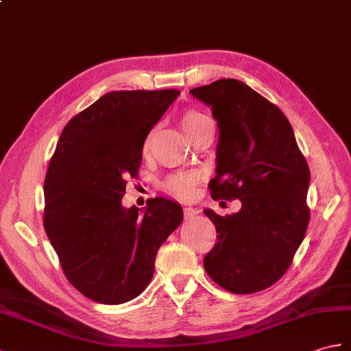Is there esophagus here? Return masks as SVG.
I'll return each instance as SVG.
<instances>
[{
    "instance_id": "1",
    "label": "esophagus",
    "mask_w": 351,
    "mask_h": 351,
    "mask_svg": "<svg viewBox=\"0 0 351 351\" xmlns=\"http://www.w3.org/2000/svg\"><path fill=\"white\" fill-rule=\"evenodd\" d=\"M197 214H199V210L191 208V206L184 209V218H185V219H191V218H194Z\"/></svg>"
}]
</instances>
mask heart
I'll list each match as a JSON object with an SVG mask.
<instances>
[{
    "label": "heart",
    "mask_w": 351,
    "mask_h": 351,
    "mask_svg": "<svg viewBox=\"0 0 351 351\" xmlns=\"http://www.w3.org/2000/svg\"><path fill=\"white\" fill-rule=\"evenodd\" d=\"M210 119L199 110H185L181 115V125L184 132L193 137L195 133L200 132V130L205 127ZM149 148V138L145 143V151ZM202 181V175L199 172H182L169 176L162 186L167 193H170L175 197L181 200H189L191 199L195 193V186Z\"/></svg>",
    "instance_id": "heart-1"
}]
</instances>
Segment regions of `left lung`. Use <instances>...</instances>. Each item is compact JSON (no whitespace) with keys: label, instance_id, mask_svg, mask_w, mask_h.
<instances>
[{"label":"left lung","instance_id":"obj_1","mask_svg":"<svg viewBox=\"0 0 351 351\" xmlns=\"http://www.w3.org/2000/svg\"><path fill=\"white\" fill-rule=\"evenodd\" d=\"M217 121L214 200L239 199V213H203L218 241L203 258L219 287L248 295L271 287L286 274L309 221V167L286 115L241 80L219 79L194 88Z\"/></svg>","mask_w":351,"mask_h":351}]
</instances>
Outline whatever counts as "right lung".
Here are the masks:
<instances>
[{"instance_id": "1", "label": "right lung", "mask_w": 351, "mask_h": 351, "mask_svg": "<svg viewBox=\"0 0 351 351\" xmlns=\"http://www.w3.org/2000/svg\"><path fill=\"white\" fill-rule=\"evenodd\" d=\"M179 91H112L64 127L45 179V230L67 280L104 305L137 298L152 280L157 251L182 223L165 197L124 208L143 143Z\"/></svg>"}]
</instances>
